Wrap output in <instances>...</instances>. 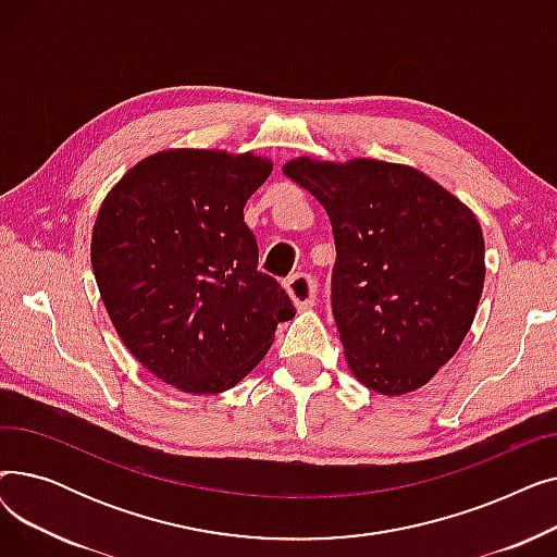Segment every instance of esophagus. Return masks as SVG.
<instances>
[{"label":"esophagus","instance_id":"obj_1","mask_svg":"<svg viewBox=\"0 0 557 557\" xmlns=\"http://www.w3.org/2000/svg\"><path fill=\"white\" fill-rule=\"evenodd\" d=\"M284 286H286V294L290 296V300H294L298 309H307L315 305V282L311 275L296 273L284 282Z\"/></svg>","mask_w":557,"mask_h":557}]
</instances>
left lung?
<instances>
[{
  "label": "left lung",
  "mask_w": 557,
  "mask_h": 557,
  "mask_svg": "<svg viewBox=\"0 0 557 557\" xmlns=\"http://www.w3.org/2000/svg\"><path fill=\"white\" fill-rule=\"evenodd\" d=\"M284 173L332 221V311L349 370L391 397L424 386L474 323L485 280L476 216L404 164L298 158Z\"/></svg>",
  "instance_id": "obj_1"
}]
</instances>
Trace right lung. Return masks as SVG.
<instances>
[{"instance_id": "add662e5", "label": "right lung", "mask_w": 557, "mask_h": 557, "mask_svg": "<svg viewBox=\"0 0 557 557\" xmlns=\"http://www.w3.org/2000/svg\"><path fill=\"white\" fill-rule=\"evenodd\" d=\"M273 164L252 153L173 149L135 164L106 196L92 232L103 305L131 355L194 395L239 384L275 327L296 315L244 223Z\"/></svg>"}]
</instances>
